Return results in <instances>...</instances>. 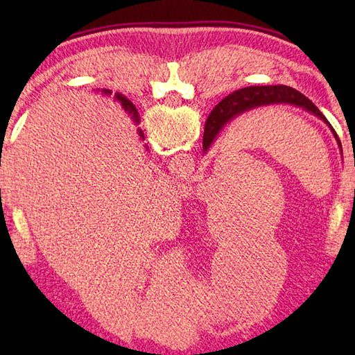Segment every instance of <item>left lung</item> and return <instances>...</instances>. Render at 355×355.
I'll return each instance as SVG.
<instances>
[{"instance_id":"8db88e82","label":"left lung","mask_w":355,"mask_h":355,"mask_svg":"<svg viewBox=\"0 0 355 355\" xmlns=\"http://www.w3.org/2000/svg\"><path fill=\"white\" fill-rule=\"evenodd\" d=\"M275 103H290L294 106L304 107V110H307L309 112H313L315 116L322 119L324 122L329 125L334 136L336 137V141L340 144L338 136H336V133L334 131L332 125L327 122V119L324 117V114L320 110H318L313 101L309 100L305 95L296 91V89L279 84V86H250V87L239 89V91H235L230 95H227V97L214 107L207 119L205 130H203V148L207 150L209 146H211V142L214 141V137L218 136L222 127L230 122V120L235 119L236 116H239V114H243L244 111L254 110V107H258V106L275 105Z\"/></svg>"}]
</instances>
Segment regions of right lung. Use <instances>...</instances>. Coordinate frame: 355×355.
Returning a JSON list of instances; mask_svg holds the SVG:
<instances>
[{
	"mask_svg": "<svg viewBox=\"0 0 355 355\" xmlns=\"http://www.w3.org/2000/svg\"><path fill=\"white\" fill-rule=\"evenodd\" d=\"M103 92H105V94H111V91H103ZM116 98L120 101V103H122V106L125 107V111H127V112L130 114L131 119H133L135 122H139V116H137V110L133 106V103H131L130 100H127V98L123 97V95H120V94L116 95ZM139 133H141V136H142V131H139Z\"/></svg>",
	"mask_w": 355,
	"mask_h": 355,
	"instance_id": "1",
	"label": "right lung"
}]
</instances>
